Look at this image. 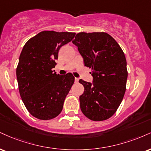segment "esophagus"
Segmentation results:
<instances>
[{
    "label": "esophagus",
    "instance_id": "obj_1",
    "mask_svg": "<svg viewBox=\"0 0 151 151\" xmlns=\"http://www.w3.org/2000/svg\"><path fill=\"white\" fill-rule=\"evenodd\" d=\"M74 81H75L76 83H78L79 82V79H78V78H75V79H74Z\"/></svg>",
    "mask_w": 151,
    "mask_h": 151
}]
</instances>
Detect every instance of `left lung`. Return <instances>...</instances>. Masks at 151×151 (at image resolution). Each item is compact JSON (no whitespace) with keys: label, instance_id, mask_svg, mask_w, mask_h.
Here are the masks:
<instances>
[{"label":"left lung","instance_id":"left-lung-1","mask_svg":"<svg viewBox=\"0 0 151 151\" xmlns=\"http://www.w3.org/2000/svg\"><path fill=\"white\" fill-rule=\"evenodd\" d=\"M72 43L93 76L92 83L79 81L84 87L79 96L81 112L93 121L108 119L117 111L126 91L128 72L124 52L105 32H80Z\"/></svg>","mask_w":151,"mask_h":151}]
</instances>
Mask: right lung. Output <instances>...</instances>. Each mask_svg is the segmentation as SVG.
<instances>
[{
    "mask_svg": "<svg viewBox=\"0 0 151 151\" xmlns=\"http://www.w3.org/2000/svg\"><path fill=\"white\" fill-rule=\"evenodd\" d=\"M74 32L43 31L24 46L16 70L19 94L29 112L42 120L60 113L74 82L71 73L53 72L60 48L74 39Z\"/></svg>",
    "mask_w": 151,
    "mask_h": 151,
    "instance_id": "1",
    "label": "right lung"
}]
</instances>
